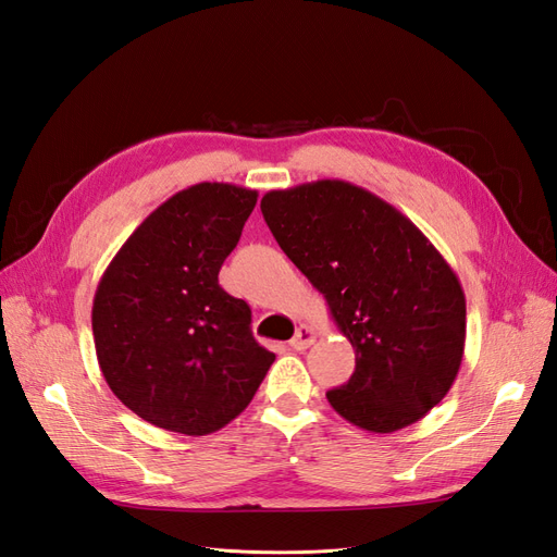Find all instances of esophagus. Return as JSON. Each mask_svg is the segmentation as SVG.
Returning a JSON list of instances; mask_svg holds the SVG:
<instances>
[{"mask_svg": "<svg viewBox=\"0 0 557 557\" xmlns=\"http://www.w3.org/2000/svg\"><path fill=\"white\" fill-rule=\"evenodd\" d=\"M313 342H315V332H313V327H309V325H299V327H297V332H295V336L290 339V346H293L295 350H307Z\"/></svg>", "mask_w": 557, "mask_h": 557, "instance_id": "34e87169", "label": "esophagus"}]
</instances>
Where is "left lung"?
Wrapping results in <instances>:
<instances>
[{"label":"left lung","mask_w":557,"mask_h":557,"mask_svg":"<svg viewBox=\"0 0 557 557\" xmlns=\"http://www.w3.org/2000/svg\"><path fill=\"white\" fill-rule=\"evenodd\" d=\"M260 209L356 348V372L327 393L332 409L387 434L436 407L462 362L467 307L425 234L381 197L334 178L267 193Z\"/></svg>","instance_id":"obj_1"}]
</instances>
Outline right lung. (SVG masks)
<instances>
[{
  "instance_id": "obj_1",
  "label": "right lung",
  "mask_w": 557,
  "mask_h": 557,
  "mask_svg": "<svg viewBox=\"0 0 557 557\" xmlns=\"http://www.w3.org/2000/svg\"><path fill=\"white\" fill-rule=\"evenodd\" d=\"M258 193L197 183L160 205L107 267L92 301L99 369L150 425L205 436L256 395L274 352L250 332V307L218 285Z\"/></svg>"
}]
</instances>
